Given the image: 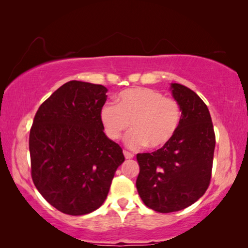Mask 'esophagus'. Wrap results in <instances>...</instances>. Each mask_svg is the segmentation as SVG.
I'll return each mask as SVG.
<instances>
[{
  "mask_svg": "<svg viewBox=\"0 0 248 248\" xmlns=\"http://www.w3.org/2000/svg\"><path fill=\"white\" fill-rule=\"evenodd\" d=\"M124 155L125 158H132L133 157V154L128 152V151H124Z\"/></svg>",
  "mask_w": 248,
  "mask_h": 248,
  "instance_id": "esophagus-1",
  "label": "esophagus"
}]
</instances>
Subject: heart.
<instances>
[{
	"label": "heart",
	"instance_id": "1",
	"mask_svg": "<svg viewBox=\"0 0 248 248\" xmlns=\"http://www.w3.org/2000/svg\"><path fill=\"white\" fill-rule=\"evenodd\" d=\"M100 118L111 140L119 139L131 124L133 130L125 136V145L139 149L148 144L151 149H158L177 132L182 108L177 100L165 97L161 92L138 87L121 92L118 105L105 104Z\"/></svg>",
	"mask_w": 248,
	"mask_h": 248
}]
</instances>
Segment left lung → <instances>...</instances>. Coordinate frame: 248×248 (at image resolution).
I'll return each mask as SVG.
<instances>
[{"instance_id":"8db88e82","label":"left lung","mask_w":248,"mask_h":248,"mask_svg":"<svg viewBox=\"0 0 248 248\" xmlns=\"http://www.w3.org/2000/svg\"><path fill=\"white\" fill-rule=\"evenodd\" d=\"M182 108L173 139L152 153L137 154V189L146 207L161 213L189 207L203 196L211 179L216 136L207 105L194 91L170 84Z\"/></svg>"}]
</instances>
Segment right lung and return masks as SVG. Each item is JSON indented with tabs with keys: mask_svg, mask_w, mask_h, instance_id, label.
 I'll return each instance as SVG.
<instances>
[{
	"mask_svg": "<svg viewBox=\"0 0 248 248\" xmlns=\"http://www.w3.org/2000/svg\"><path fill=\"white\" fill-rule=\"evenodd\" d=\"M107 89L70 81L41 104L29 133L31 178L59 211L83 216L107 198L124 156L107 138L100 111Z\"/></svg>",
	"mask_w": 248,
	"mask_h": 248,
	"instance_id": "obj_1",
	"label": "right lung"
}]
</instances>
